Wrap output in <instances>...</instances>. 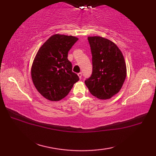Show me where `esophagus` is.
Returning a JSON list of instances; mask_svg holds the SVG:
<instances>
[{
    "label": "esophagus",
    "mask_w": 156,
    "mask_h": 156,
    "mask_svg": "<svg viewBox=\"0 0 156 156\" xmlns=\"http://www.w3.org/2000/svg\"><path fill=\"white\" fill-rule=\"evenodd\" d=\"M78 77L80 78V79H81V78H82V72H80V73H78Z\"/></svg>",
    "instance_id": "obj_1"
}]
</instances>
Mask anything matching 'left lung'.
Instances as JSON below:
<instances>
[{"mask_svg": "<svg viewBox=\"0 0 156 156\" xmlns=\"http://www.w3.org/2000/svg\"><path fill=\"white\" fill-rule=\"evenodd\" d=\"M92 72L85 80L90 93L100 99L111 98L121 90L127 68L122 52L113 42L103 37H88Z\"/></svg>", "mask_w": 156, "mask_h": 156, "instance_id": "8db88e82", "label": "left lung"}]
</instances>
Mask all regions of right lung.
Returning <instances> with one entry per match:
<instances>
[{
    "instance_id": "1",
    "label": "right lung",
    "mask_w": 156,
    "mask_h": 156,
    "mask_svg": "<svg viewBox=\"0 0 156 156\" xmlns=\"http://www.w3.org/2000/svg\"><path fill=\"white\" fill-rule=\"evenodd\" d=\"M78 39L73 36L54 35L39 48L31 68V78L43 97L51 101L68 94L78 76L72 72L68 54Z\"/></svg>"
}]
</instances>
